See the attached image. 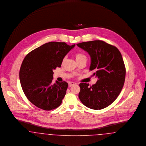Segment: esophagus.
<instances>
[{
    "mask_svg": "<svg viewBox=\"0 0 146 146\" xmlns=\"http://www.w3.org/2000/svg\"><path fill=\"white\" fill-rule=\"evenodd\" d=\"M76 84V83L70 82L69 83V86L71 87V86H73V85H74V84Z\"/></svg>",
    "mask_w": 146,
    "mask_h": 146,
    "instance_id": "obj_1",
    "label": "esophagus"
}]
</instances>
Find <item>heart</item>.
I'll use <instances>...</instances> for the list:
<instances>
[{
	"instance_id": "1",
	"label": "heart",
	"mask_w": 146,
	"mask_h": 146,
	"mask_svg": "<svg viewBox=\"0 0 146 146\" xmlns=\"http://www.w3.org/2000/svg\"><path fill=\"white\" fill-rule=\"evenodd\" d=\"M75 58H76V61H78L83 58H86V56L82 53H77L75 54Z\"/></svg>"
}]
</instances>
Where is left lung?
Returning <instances> with one entry per match:
<instances>
[{"label": "left lung", "mask_w": 146, "mask_h": 146, "mask_svg": "<svg viewBox=\"0 0 146 146\" xmlns=\"http://www.w3.org/2000/svg\"><path fill=\"white\" fill-rule=\"evenodd\" d=\"M77 45L87 51L91 58L89 70L98 78L95 84H80L78 97L86 107L102 110L111 105L120 94L126 70L121 52L114 46L102 40L83 42Z\"/></svg>", "instance_id": "obj_1"}]
</instances>
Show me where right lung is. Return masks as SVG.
I'll return each instance as SVG.
<instances>
[{"label":"right lung","instance_id":"obj_1","mask_svg":"<svg viewBox=\"0 0 146 146\" xmlns=\"http://www.w3.org/2000/svg\"><path fill=\"white\" fill-rule=\"evenodd\" d=\"M75 46L50 42L25 56L19 70V80L26 97L36 107L50 111L62 104L68 83L56 81L53 84V70L61 66L64 58Z\"/></svg>","mask_w":146,"mask_h":146}]
</instances>
